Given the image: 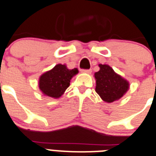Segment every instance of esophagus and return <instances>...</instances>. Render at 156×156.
Returning a JSON list of instances; mask_svg holds the SVG:
<instances>
[{"label":"esophagus","mask_w":156,"mask_h":156,"mask_svg":"<svg viewBox=\"0 0 156 156\" xmlns=\"http://www.w3.org/2000/svg\"><path fill=\"white\" fill-rule=\"evenodd\" d=\"M82 73H86V74H91L92 70H82Z\"/></svg>","instance_id":"obj_1"}]
</instances>
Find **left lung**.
I'll return each instance as SVG.
<instances>
[{
	"label": "left lung",
	"instance_id": "obj_1",
	"mask_svg": "<svg viewBox=\"0 0 156 156\" xmlns=\"http://www.w3.org/2000/svg\"><path fill=\"white\" fill-rule=\"evenodd\" d=\"M98 66L100 70L94 74L96 80L95 91L107 103L119 100L129 90V81L116 74L107 64H99Z\"/></svg>",
	"mask_w": 156,
	"mask_h": 156
}]
</instances>
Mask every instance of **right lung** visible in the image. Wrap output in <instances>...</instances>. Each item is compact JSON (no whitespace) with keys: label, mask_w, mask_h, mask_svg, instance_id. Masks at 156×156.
I'll list each match as a JSON object with an SVG mask.
<instances>
[{"label":"right lung","mask_w":156,"mask_h":156,"mask_svg":"<svg viewBox=\"0 0 156 156\" xmlns=\"http://www.w3.org/2000/svg\"><path fill=\"white\" fill-rule=\"evenodd\" d=\"M78 73L77 68L70 70L65 64H57L40 76L39 88L44 96L58 98L65 93L70 86L71 78Z\"/></svg>","instance_id":"add662e5"}]
</instances>
